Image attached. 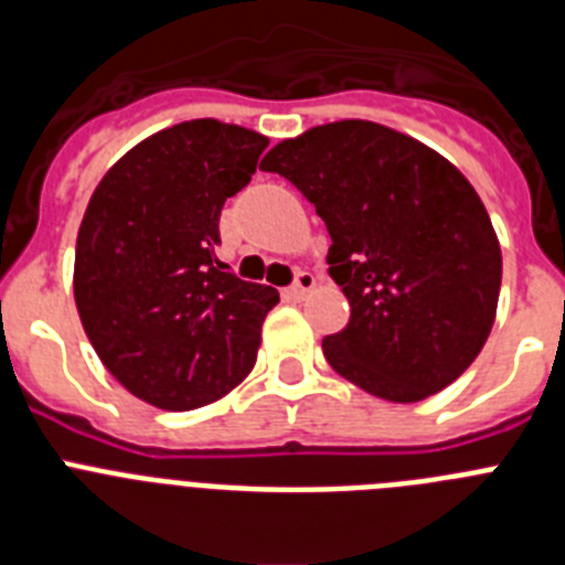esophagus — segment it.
Listing matches in <instances>:
<instances>
[{
  "instance_id": "esophagus-1",
  "label": "esophagus",
  "mask_w": 565,
  "mask_h": 565,
  "mask_svg": "<svg viewBox=\"0 0 565 565\" xmlns=\"http://www.w3.org/2000/svg\"><path fill=\"white\" fill-rule=\"evenodd\" d=\"M313 286H317V277L311 271H297L294 282L282 294H286V299H306L308 291H313Z\"/></svg>"
}]
</instances>
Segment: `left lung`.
Segmentation results:
<instances>
[{
  "instance_id": "1",
  "label": "left lung",
  "mask_w": 565,
  "mask_h": 565,
  "mask_svg": "<svg viewBox=\"0 0 565 565\" xmlns=\"http://www.w3.org/2000/svg\"><path fill=\"white\" fill-rule=\"evenodd\" d=\"M282 174L331 234L328 274L351 319L322 339L339 376L387 402H422L476 362L495 322L501 246L472 183L411 135L337 121L282 141Z\"/></svg>"
}]
</instances>
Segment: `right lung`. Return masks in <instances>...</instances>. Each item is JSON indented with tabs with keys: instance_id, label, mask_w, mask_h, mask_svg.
<instances>
[{
	"instance_id": "1",
	"label": "right lung",
	"mask_w": 565,
	"mask_h": 565,
	"mask_svg": "<svg viewBox=\"0 0 565 565\" xmlns=\"http://www.w3.org/2000/svg\"><path fill=\"white\" fill-rule=\"evenodd\" d=\"M268 138L214 118L161 129L96 186L76 239L73 291L89 342L132 396L194 411L254 367L277 288L214 257L221 212Z\"/></svg>"
}]
</instances>
